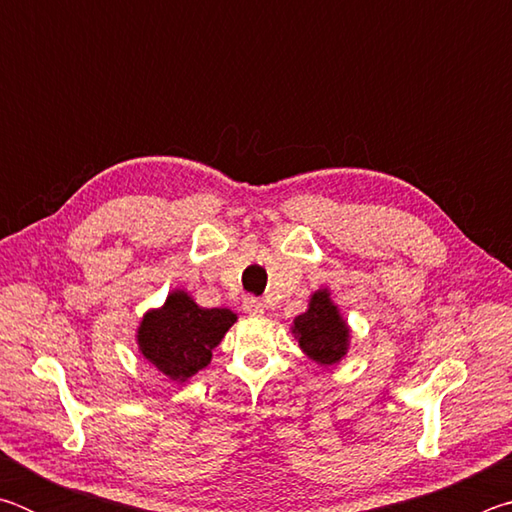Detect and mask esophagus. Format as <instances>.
<instances>
[{"instance_id": "obj_1", "label": "esophagus", "mask_w": 512, "mask_h": 512, "mask_svg": "<svg viewBox=\"0 0 512 512\" xmlns=\"http://www.w3.org/2000/svg\"><path fill=\"white\" fill-rule=\"evenodd\" d=\"M244 311H246V314H250V316L264 314V302L259 300V298H246L244 300Z\"/></svg>"}]
</instances>
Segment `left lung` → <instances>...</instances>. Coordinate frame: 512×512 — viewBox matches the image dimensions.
I'll use <instances>...</instances> for the list:
<instances>
[{
	"mask_svg": "<svg viewBox=\"0 0 512 512\" xmlns=\"http://www.w3.org/2000/svg\"><path fill=\"white\" fill-rule=\"evenodd\" d=\"M291 329L302 352L318 366H334L348 354L350 327L343 320L339 307L329 298L327 289H320L311 296L309 309L296 316Z\"/></svg>",
	"mask_w": 512,
	"mask_h": 512,
	"instance_id": "left-lung-1",
	"label": "left lung"
}]
</instances>
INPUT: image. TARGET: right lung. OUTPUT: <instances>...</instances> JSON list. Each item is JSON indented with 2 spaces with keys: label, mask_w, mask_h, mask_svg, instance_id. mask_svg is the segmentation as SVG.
I'll return each instance as SVG.
<instances>
[{
  "label": "right lung",
  "mask_w": 512,
  "mask_h": 512,
  "mask_svg": "<svg viewBox=\"0 0 512 512\" xmlns=\"http://www.w3.org/2000/svg\"><path fill=\"white\" fill-rule=\"evenodd\" d=\"M230 309L198 307L187 291L169 293L160 309L146 311L137 345L142 357L162 375L183 384L212 361V350L235 325Z\"/></svg>",
  "instance_id": "right-lung-1"
}]
</instances>
